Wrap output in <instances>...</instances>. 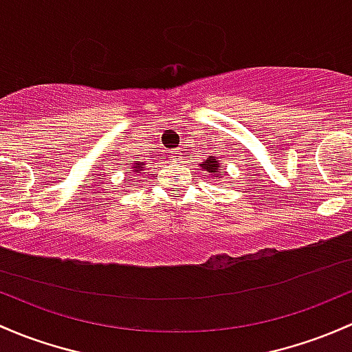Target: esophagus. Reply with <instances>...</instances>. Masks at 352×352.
Segmentation results:
<instances>
[{
	"label": "esophagus",
	"mask_w": 352,
	"mask_h": 352,
	"mask_svg": "<svg viewBox=\"0 0 352 352\" xmlns=\"http://www.w3.org/2000/svg\"><path fill=\"white\" fill-rule=\"evenodd\" d=\"M168 158L173 162H180L182 160V153H180V150H172L168 151Z\"/></svg>",
	"instance_id": "obj_1"
}]
</instances>
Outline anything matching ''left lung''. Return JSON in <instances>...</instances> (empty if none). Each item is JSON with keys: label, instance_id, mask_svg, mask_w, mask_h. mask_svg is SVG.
Instances as JSON below:
<instances>
[{"label": "left lung", "instance_id": "left-lung-1", "mask_svg": "<svg viewBox=\"0 0 352 352\" xmlns=\"http://www.w3.org/2000/svg\"><path fill=\"white\" fill-rule=\"evenodd\" d=\"M201 166H202V170H206L207 173H209V175H212V177H216V182H219L221 186H223L224 184V168L223 166H221V162H219V158L217 157H207L204 162H202L201 164Z\"/></svg>", "mask_w": 352, "mask_h": 352}]
</instances>
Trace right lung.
Here are the masks:
<instances>
[{
    "mask_svg": "<svg viewBox=\"0 0 352 352\" xmlns=\"http://www.w3.org/2000/svg\"><path fill=\"white\" fill-rule=\"evenodd\" d=\"M143 170H145V164H143V162H133L131 168H129L128 173H136V175H140Z\"/></svg>",
    "mask_w": 352,
    "mask_h": 352,
    "instance_id": "add662e5",
    "label": "right lung"
}]
</instances>
